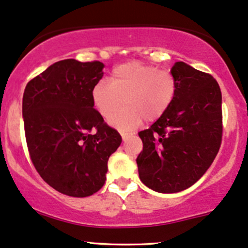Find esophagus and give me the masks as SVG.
<instances>
[{
    "label": "esophagus",
    "instance_id": "esophagus-1",
    "mask_svg": "<svg viewBox=\"0 0 248 248\" xmlns=\"http://www.w3.org/2000/svg\"><path fill=\"white\" fill-rule=\"evenodd\" d=\"M121 135H122V138H123V140H124V142H125V140H126L127 138H129L130 136H131L132 134H127V132H122Z\"/></svg>",
    "mask_w": 248,
    "mask_h": 248
}]
</instances>
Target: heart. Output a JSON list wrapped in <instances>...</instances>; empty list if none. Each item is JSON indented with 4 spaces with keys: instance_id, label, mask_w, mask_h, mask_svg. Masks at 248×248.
<instances>
[{
    "instance_id": "b5f03b06",
    "label": "heart",
    "mask_w": 248,
    "mask_h": 248,
    "mask_svg": "<svg viewBox=\"0 0 248 248\" xmlns=\"http://www.w3.org/2000/svg\"><path fill=\"white\" fill-rule=\"evenodd\" d=\"M177 94V81L170 72L140 61L123 63L111 72L110 82L99 80L92 87L93 105L121 131H130L145 121L154 123L168 112Z\"/></svg>"
}]
</instances>
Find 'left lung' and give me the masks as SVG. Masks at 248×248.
Listing matches in <instances>:
<instances>
[{
    "label": "left lung",
    "mask_w": 248,
    "mask_h": 248,
    "mask_svg": "<svg viewBox=\"0 0 248 248\" xmlns=\"http://www.w3.org/2000/svg\"><path fill=\"white\" fill-rule=\"evenodd\" d=\"M177 94L168 112L140 131L143 151L137 157L143 183L158 193H177L202 177L222 140V95L206 72L178 61L171 68Z\"/></svg>",
    "instance_id": "8db88e82"
}]
</instances>
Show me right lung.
I'll return each mask as SVG.
<instances>
[{
    "label": "right lung",
    "mask_w": 248,
    "mask_h": 248,
    "mask_svg": "<svg viewBox=\"0 0 248 248\" xmlns=\"http://www.w3.org/2000/svg\"><path fill=\"white\" fill-rule=\"evenodd\" d=\"M103 62L58 61L28 81L22 99L25 135L42 180L61 194L86 198L106 181L108 161L122 137L93 108Z\"/></svg>",
    "instance_id": "1"
}]
</instances>
